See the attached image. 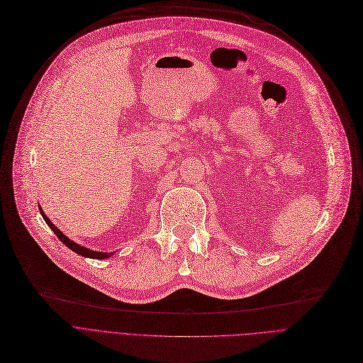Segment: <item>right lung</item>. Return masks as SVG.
<instances>
[{
	"label": "right lung",
	"mask_w": 363,
	"mask_h": 363,
	"mask_svg": "<svg viewBox=\"0 0 363 363\" xmlns=\"http://www.w3.org/2000/svg\"><path fill=\"white\" fill-rule=\"evenodd\" d=\"M40 213H41L43 218L45 220V223H47L48 226H50V229L56 233V236L62 240V242H63L67 248H71L72 251H75L77 254L84 255V257H89V258H108V257H111V255H112L111 252H97V251H91V250H89V248H84V247H81V245L75 244L74 240H71V239H69L67 236H65V235H63V233H62V232L55 226V224L50 221V218L44 214V211H43L41 208H40Z\"/></svg>",
	"instance_id": "1"
}]
</instances>
